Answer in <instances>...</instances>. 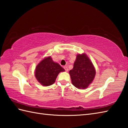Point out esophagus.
<instances>
[{"instance_id": "esophagus-1", "label": "esophagus", "mask_w": 128, "mask_h": 128, "mask_svg": "<svg viewBox=\"0 0 128 128\" xmlns=\"http://www.w3.org/2000/svg\"><path fill=\"white\" fill-rule=\"evenodd\" d=\"M64 69H65V70H66V72H68V68H67V66H64Z\"/></svg>"}]
</instances>
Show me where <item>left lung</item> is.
Returning <instances> with one entry per match:
<instances>
[{"label": "left lung", "mask_w": 128, "mask_h": 128, "mask_svg": "<svg viewBox=\"0 0 128 128\" xmlns=\"http://www.w3.org/2000/svg\"><path fill=\"white\" fill-rule=\"evenodd\" d=\"M72 85L78 89H85L93 81L96 70L93 64L85 53L76 56L73 69L69 71Z\"/></svg>", "instance_id": "obj_1"}]
</instances>
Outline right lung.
Segmentation results:
<instances>
[{"label":"right lung","mask_w":128,"mask_h":128,"mask_svg":"<svg viewBox=\"0 0 128 128\" xmlns=\"http://www.w3.org/2000/svg\"><path fill=\"white\" fill-rule=\"evenodd\" d=\"M65 71L64 68L54 62L51 56L46 57L37 65L35 70V77L44 86H50L55 82L59 72Z\"/></svg>","instance_id":"add662e5"}]
</instances>
